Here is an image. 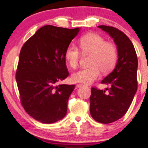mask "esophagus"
<instances>
[{
  "label": "esophagus",
  "instance_id": "esophagus-1",
  "mask_svg": "<svg viewBox=\"0 0 148 148\" xmlns=\"http://www.w3.org/2000/svg\"><path fill=\"white\" fill-rule=\"evenodd\" d=\"M83 84H77V87H81V86H82Z\"/></svg>",
  "mask_w": 148,
  "mask_h": 148
}]
</instances>
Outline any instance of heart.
Returning a JSON list of instances; mask_svg holds the SVG:
<instances>
[{"mask_svg": "<svg viewBox=\"0 0 148 148\" xmlns=\"http://www.w3.org/2000/svg\"><path fill=\"white\" fill-rule=\"evenodd\" d=\"M83 54L89 55V67L83 68L73 73L71 79L74 82L91 84L99 78L100 71L103 74L111 71L117 61V49L114 44L106 42L101 36L88 34L82 37L79 42ZM65 57L69 65L72 68L79 62L80 52L77 47L69 46L66 49Z\"/></svg>", "mask_w": 148, "mask_h": 148, "instance_id": "obj_1", "label": "heart"}]
</instances>
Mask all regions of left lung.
I'll list each match as a JSON object with an SVG mask.
<instances>
[{
	"label": "left lung",
	"mask_w": 148,
	"mask_h": 148,
	"mask_svg": "<svg viewBox=\"0 0 148 148\" xmlns=\"http://www.w3.org/2000/svg\"><path fill=\"white\" fill-rule=\"evenodd\" d=\"M109 34L117 45L118 59L115 68L101 82L110 85L100 90L92 88L90 114L97 122L109 124L123 117L129 109L138 89V57L133 44L117 28L98 26Z\"/></svg>",
	"instance_id": "8db88e82"
}]
</instances>
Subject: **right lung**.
<instances>
[{"mask_svg":"<svg viewBox=\"0 0 148 148\" xmlns=\"http://www.w3.org/2000/svg\"><path fill=\"white\" fill-rule=\"evenodd\" d=\"M79 31L44 26L21 50L16 77L21 102L31 117L42 123H53L66 114L75 85L56 84L69 76L65 51Z\"/></svg>","mask_w":148,"mask_h":148,"instance_id":"add662e5","label":"right lung"}]
</instances>
